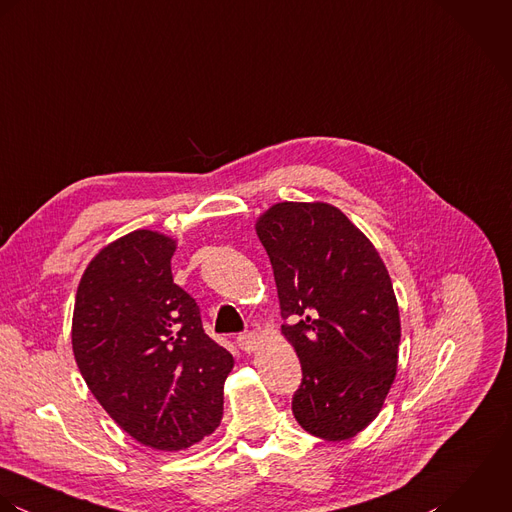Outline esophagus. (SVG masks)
<instances>
[{
  "instance_id": "esophagus-1",
  "label": "esophagus",
  "mask_w": 512,
  "mask_h": 512,
  "mask_svg": "<svg viewBox=\"0 0 512 512\" xmlns=\"http://www.w3.org/2000/svg\"><path fill=\"white\" fill-rule=\"evenodd\" d=\"M237 344L245 352H255L259 348L261 340H259V336L255 332H243V334L237 336Z\"/></svg>"
}]
</instances>
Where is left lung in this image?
<instances>
[{"label":"left lung","mask_w":512,"mask_h":512,"mask_svg":"<svg viewBox=\"0 0 512 512\" xmlns=\"http://www.w3.org/2000/svg\"><path fill=\"white\" fill-rule=\"evenodd\" d=\"M255 231L275 273L281 328L303 384L293 398L299 425L346 441L380 413L396 380L400 308L372 241L334 205L281 202Z\"/></svg>","instance_id":"1"}]
</instances>
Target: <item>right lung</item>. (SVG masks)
<instances>
[{"label":"right lung","instance_id":"1","mask_svg":"<svg viewBox=\"0 0 512 512\" xmlns=\"http://www.w3.org/2000/svg\"><path fill=\"white\" fill-rule=\"evenodd\" d=\"M176 239L136 229L87 265L73 310V354L104 411L138 443L182 451L223 415L233 356L204 332L174 283Z\"/></svg>","mask_w":512,"mask_h":512}]
</instances>
